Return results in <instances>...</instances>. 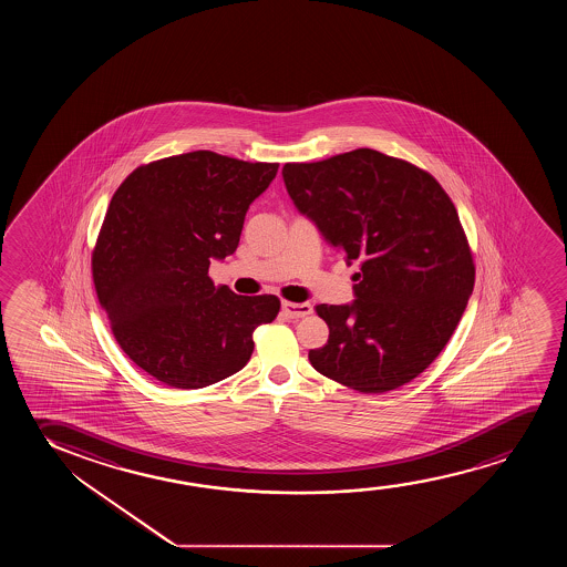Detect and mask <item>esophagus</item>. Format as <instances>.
I'll return each mask as SVG.
<instances>
[{"mask_svg":"<svg viewBox=\"0 0 567 567\" xmlns=\"http://www.w3.org/2000/svg\"><path fill=\"white\" fill-rule=\"evenodd\" d=\"M282 311L287 313L290 319L306 318L311 313V303H295V302H282Z\"/></svg>","mask_w":567,"mask_h":567,"instance_id":"esophagus-1","label":"esophagus"}]
</instances>
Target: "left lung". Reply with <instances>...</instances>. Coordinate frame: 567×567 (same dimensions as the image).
<instances>
[{"label": "left lung", "mask_w": 567, "mask_h": 567, "mask_svg": "<svg viewBox=\"0 0 567 567\" xmlns=\"http://www.w3.org/2000/svg\"><path fill=\"white\" fill-rule=\"evenodd\" d=\"M282 178L298 210L360 267L354 302L316 306L329 341L310 350L311 365L360 393L414 380L473 295V251L450 195L430 172L373 148L287 163Z\"/></svg>", "instance_id": "8db88e82"}]
</instances>
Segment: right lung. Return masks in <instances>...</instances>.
Listing matches in <instances>:
<instances>
[{
    "mask_svg": "<svg viewBox=\"0 0 567 567\" xmlns=\"http://www.w3.org/2000/svg\"><path fill=\"white\" fill-rule=\"evenodd\" d=\"M279 163L194 151L143 164L117 187L93 249L94 290L120 349L164 385L202 389L240 372L277 296H238L209 277Z\"/></svg>",
    "mask_w": 567,
    "mask_h": 567,
    "instance_id": "obj_1",
    "label": "right lung"
}]
</instances>
